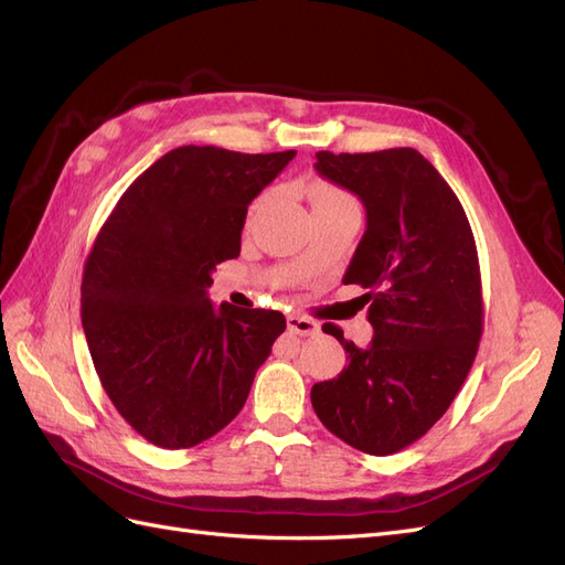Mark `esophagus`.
Listing matches in <instances>:
<instances>
[{
	"label": "esophagus",
	"instance_id": "1",
	"mask_svg": "<svg viewBox=\"0 0 565 565\" xmlns=\"http://www.w3.org/2000/svg\"><path fill=\"white\" fill-rule=\"evenodd\" d=\"M287 328L292 330L295 334H301V337H313V334H318V332H320V328H318V322H316V320H311V318H303V316H297V313L287 316Z\"/></svg>",
	"mask_w": 565,
	"mask_h": 565
}]
</instances>
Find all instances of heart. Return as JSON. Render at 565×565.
<instances>
[{
    "instance_id": "heart-1",
    "label": "heart",
    "mask_w": 565,
    "mask_h": 565,
    "mask_svg": "<svg viewBox=\"0 0 565 565\" xmlns=\"http://www.w3.org/2000/svg\"><path fill=\"white\" fill-rule=\"evenodd\" d=\"M306 198H309L313 212L330 207V204H337L341 200H349V195L344 191H339L337 185L324 183V181H311L309 185H306Z\"/></svg>"
}]
</instances>
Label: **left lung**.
<instances>
[{
  "label": "left lung",
  "instance_id": "left-lung-1",
  "mask_svg": "<svg viewBox=\"0 0 565 565\" xmlns=\"http://www.w3.org/2000/svg\"><path fill=\"white\" fill-rule=\"evenodd\" d=\"M316 172L365 207V233L344 273L363 295L367 349L322 328L349 353L334 380L311 388L318 419L367 455H393L446 415L483 332L481 270L452 188L415 148L316 152Z\"/></svg>",
  "mask_w": 565,
  "mask_h": 565
}]
</instances>
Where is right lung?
<instances>
[{"label":"right lung","mask_w":565,"mask_h":565,"mask_svg":"<svg viewBox=\"0 0 565 565\" xmlns=\"http://www.w3.org/2000/svg\"><path fill=\"white\" fill-rule=\"evenodd\" d=\"M297 150H169L115 204L84 264L82 328L98 380L134 431L193 448L241 413L285 316L207 297L241 254L249 202Z\"/></svg>","instance_id":"obj_1"}]
</instances>
